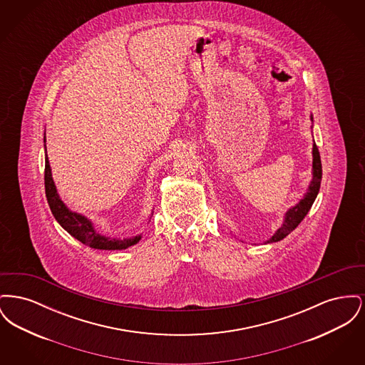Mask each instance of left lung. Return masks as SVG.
Masks as SVG:
<instances>
[{
  "mask_svg": "<svg viewBox=\"0 0 365 365\" xmlns=\"http://www.w3.org/2000/svg\"><path fill=\"white\" fill-rule=\"evenodd\" d=\"M311 120L313 122V116L311 115ZM320 182H322V160H320V153L319 149L313 140L312 148V180L307 189V192L304 194V197L295 204L294 207L287 209L283 217V223L279 227L278 230L274 232V235L267 240L264 243H274L282 241L283 238H286L295 227L298 226L304 217L307 216V213L309 212V209L312 208L313 202L319 194L320 190Z\"/></svg>",
  "mask_w": 365,
  "mask_h": 365,
  "instance_id": "left-lung-1",
  "label": "left lung"
}]
</instances>
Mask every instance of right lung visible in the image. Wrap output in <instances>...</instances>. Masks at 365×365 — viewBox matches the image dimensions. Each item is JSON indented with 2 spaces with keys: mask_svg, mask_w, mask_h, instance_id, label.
Returning a JSON list of instances; mask_svg holds the SVG:
<instances>
[{
  "mask_svg": "<svg viewBox=\"0 0 365 365\" xmlns=\"http://www.w3.org/2000/svg\"><path fill=\"white\" fill-rule=\"evenodd\" d=\"M46 137H43V148H45V191L48 204L51 207L53 216L57 223L63 227L68 234L79 242L90 246L93 249L100 250H123L133 245H137L142 238V234L130 238H110L103 235L96 230L93 222L82 213L71 210L64 201L60 198L57 187L52 178V168L49 164V158L46 153Z\"/></svg>",
  "mask_w": 365,
  "mask_h": 365,
  "instance_id": "right-lung-1",
  "label": "right lung"
}]
</instances>
